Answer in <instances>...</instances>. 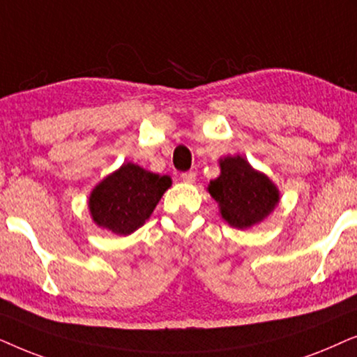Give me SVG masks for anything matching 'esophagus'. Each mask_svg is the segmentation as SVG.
Masks as SVG:
<instances>
[{"instance_id": "1", "label": "esophagus", "mask_w": 357, "mask_h": 357, "mask_svg": "<svg viewBox=\"0 0 357 357\" xmlns=\"http://www.w3.org/2000/svg\"><path fill=\"white\" fill-rule=\"evenodd\" d=\"M196 173H194V171H186V173H183L181 174V179L184 183H194L196 181Z\"/></svg>"}]
</instances>
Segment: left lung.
Wrapping results in <instances>:
<instances>
[{"instance_id": "1", "label": "left lung", "mask_w": 357, "mask_h": 357, "mask_svg": "<svg viewBox=\"0 0 357 357\" xmlns=\"http://www.w3.org/2000/svg\"><path fill=\"white\" fill-rule=\"evenodd\" d=\"M218 163L220 176L212 179L207 191L218 204L223 220L240 230L263 222L279 204L275 184L240 155L225 156Z\"/></svg>"}]
</instances>
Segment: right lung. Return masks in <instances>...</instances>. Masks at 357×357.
Masks as SVG:
<instances>
[{
	"instance_id": "obj_1",
	"label": "right lung",
	"mask_w": 357,
	"mask_h": 357,
	"mask_svg": "<svg viewBox=\"0 0 357 357\" xmlns=\"http://www.w3.org/2000/svg\"><path fill=\"white\" fill-rule=\"evenodd\" d=\"M169 186V176L123 163L93 189L89 212L98 227L116 235H130L149 220Z\"/></svg>"
}]
</instances>
